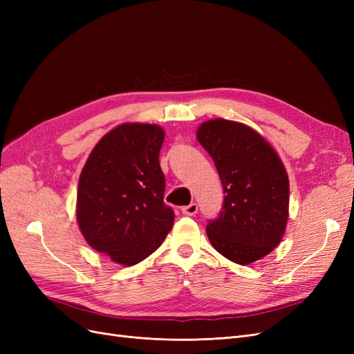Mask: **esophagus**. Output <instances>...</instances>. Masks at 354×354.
I'll return each instance as SVG.
<instances>
[{"instance_id":"esophagus-1","label":"esophagus","mask_w":354,"mask_h":354,"mask_svg":"<svg viewBox=\"0 0 354 354\" xmlns=\"http://www.w3.org/2000/svg\"><path fill=\"white\" fill-rule=\"evenodd\" d=\"M181 212H183L185 216H195V214L198 212V205L196 203H190V205H186L181 208Z\"/></svg>"}]
</instances>
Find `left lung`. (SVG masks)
Here are the masks:
<instances>
[{"label": "left lung", "mask_w": 354, "mask_h": 354, "mask_svg": "<svg viewBox=\"0 0 354 354\" xmlns=\"http://www.w3.org/2000/svg\"><path fill=\"white\" fill-rule=\"evenodd\" d=\"M226 194L223 211L207 226L214 250L248 266L281 243L289 217V178L274 147L250 125L208 120L196 130Z\"/></svg>", "instance_id": "1"}]
</instances>
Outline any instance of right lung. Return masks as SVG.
<instances>
[{
  "mask_svg": "<svg viewBox=\"0 0 354 354\" xmlns=\"http://www.w3.org/2000/svg\"><path fill=\"white\" fill-rule=\"evenodd\" d=\"M165 130L124 122L93 147L81 171L77 221L93 250L113 263L134 266L156 251L174 224L164 203L159 152Z\"/></svg>",
  "mask_w": 354,
  "mask_h": 354,
  "instance_id": "right-lung-1",
  "label": "right lung"
}]
</instances>
